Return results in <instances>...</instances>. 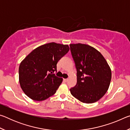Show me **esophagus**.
<instances>
[{"mask_svg":"<svg viewBox=\"0 0 130 130\" xmlns=\"http://www.w3.org/2000/svg\"><path fill=\"white\" fill-rule=\"evenodd\" d=\"M68 78H64L63 79V81H65V82H67V81H68Z\"/></svg>","mask_w":130,"mask_h":130,"instance_id":"34e87169","label":"esophagus"}]
</instances>
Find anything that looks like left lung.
<instances>
[{"label":"left lung","mask_w":130,"mask_h":130,"mask_svg":"<svg viewBox=\"0 0 130 130\" xmlns=\"http://www.w3.org/2000/svg\"><path fill=\"white\" fill-rule=\"evenodd\" d=\"M70 49L77 70V84L70 93L83 103L96 102L108 89L111 69L102 54L91 46L70 44Z\"/></svg>","instance_id":"1"}]
</instances>
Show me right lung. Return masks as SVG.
I'll return each mask as SVG.
<instances>
[{
	"label": "right lung",
	"instance_id": "add662e5",
	"mask_svg": "<svg viewBox=\"0 0 130 130\" xmlns=\"http://www.w3.org/2000/svg\"><path fill=\"white\" fill-rule=\"evenodd\" d=\"M68 45L55 42L39 46L22 61L19 68L21 88L28 97L36 101L46 100L56 93L62 78L58 77V61L69 52Z\"/></svg>",
	"mask_w": 130,
	"mask_h": 130
}]
</instances>
